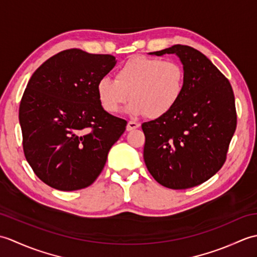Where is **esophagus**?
<instances>
[{
  "mask_svg": "<svg viewBox=\"0 0 257 257\" xmlns=\"http://www.w3.org/2000/svg\"><path fill=\"white\" fill-rule=\"evenodd\" d=\"M140 127V123L139 122H136V121H128L127 123V132H132L134 129H137Z\"/></svg>",
  "mask_w": 257,
  "mask_h": 257,
  "instance_id": "34e87169",
  "label": "esophagus"
}]
</instances>
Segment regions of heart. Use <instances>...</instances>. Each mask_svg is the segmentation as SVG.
<instances>
[{"label": "heart", "mask_w": 257, "mask_h": 257, "mask_svg": "<svg viewBox=\"0 0 257 257\" xmlns=\"http://www.w3.org/2000/svg\"><path fill=\"white\" fill-rule=\"evenodd\" d=\"M184 80V69L177 61L135 56L117 69L114 79L98 80L96 90L98 100L108 113H117L132 98L130 113L156 119L176 107L182 96Z\"/></svg>", "instance_id": "obj_1"}]
</instances>
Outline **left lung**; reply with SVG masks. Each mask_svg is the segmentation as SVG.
I'll return each instance as SVG.
<instances>
[{
  "label": "left lung",
  "instance_id": "8db88e82",
  "mask_svg": "<svg viewBox=\"0 0 257 257\" xmlns=\"http://www.w3.org/2000/svg\"><path fill=\"white\" fill-rule=\"evenodd\" d=\"M150 54H177L185 80L176 107L141 125L145 163L163 187L192 188L214 176L226 160L237 120L232 86L209 58L191 46L178 44Z\"/></svg>",
  "mask_w": 257,
  "mask_h": 257
}]
</instances>
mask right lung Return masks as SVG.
<instances>
[{
  "label": "right lung",
  "instance_id": "1",
  "mask_svg": "<svg viewBox=\"0 0 257 257\" xmlns=\"http://www.w3.org/2000/svg\"><path fill=\"white\" fill-rule=\"evenodd\" d=\"M114 65L112 55L70 48L48 58L27 83L19 110L23 151L50 187H89L125 130L127 121L103 110L96 90Z\"/></svg>",
  "mask_w": 257,
  "mask_h": 257
}]
</instances>
